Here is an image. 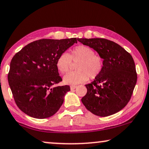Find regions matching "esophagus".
Returning a JSON list of instances; mask_svg holds the SVG:
<instances>
[{
  "mask_svg": "<svg viewBox=\"0 0 149 149\" xmlns=\"http://www.w3.org/2000/svg\"><path fill=\"white\" fill-rule=\"evenodd\" d=\"M77 87V86H76V85H71L70 89H76Z\"/></svg>",
  "mask_w": 149,
  "mask_h": 149,
  "instance_id": "1",
  "label": "esophagus"
}]
</instances>
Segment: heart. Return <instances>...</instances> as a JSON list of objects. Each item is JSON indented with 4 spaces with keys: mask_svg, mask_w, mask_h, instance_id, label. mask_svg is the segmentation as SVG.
<instances>
[{
    "mask_svg": "<svg viewBox=\"0 0 149 149\" xmlns=\"http://www.w3.org/2000/svg\"><path fill=\"white\" fill-rule=\"evenodd\" d=\"M73 63H77L76 71L70 72L64 77L66 84L76 85L88 81L89 77L94 79L100 74L103 67L101 57L95 54L92 48L87 46H78L69 54L62 53L56 60V66L62 74L68 72Z\"/></svg>",
    "mask_w": 149,
    "mask_h": 149,
    "instance_id": "obj_1",
    "label": "heart"
}]
</instances>
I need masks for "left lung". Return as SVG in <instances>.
<instances>
[{
    "label": "left lung",
    "mask_w": 149,
    "mask_h": 149,
    "mask_svg": "<svg viewBox=\"0 0 149 149\" xmlns=\"http://www.w3.org/2000/svg\"><path fill=\"white\" fill-rule=\"evenodd\" d=\"M93 48L103 59V70L90 84L82 102L88 110L106 117L122 109L130 101L137 81L134 61L130 53L116 43L103 38H78Z\"/></svg>",
    "instance_id": "1"
}]
</instances>
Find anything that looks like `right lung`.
<instances>
[{
  "instance_id": "1",
  "label": "right lung",
  "mask_w": 149,
  "mask_h": 149,
  "mask_svg": "<svg viewBox=\"0 0 149 149\" xmlns=\"http://www.w3.org/2000/svg\"><path fill=\"white\" fill-rule=\"evenodd\" d=\"M77 43V38L42 39L30 43L13 57L8 81L17 107L25 114L44 119L55 114L70 86L61 82L56 60Z\"/></svg>"
}]
</instances>
